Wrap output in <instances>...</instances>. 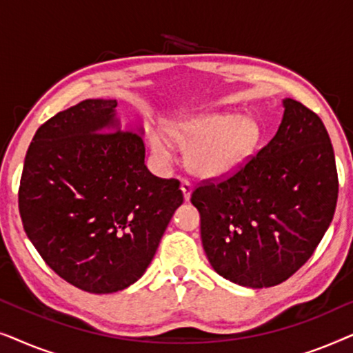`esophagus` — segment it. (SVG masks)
Instances as JSON below:
<instances>
[{"mask_svg":"<svg viewBox=\"0 0 353 353\" xmlns=\"http://www.w3.org/2000/svg\"><path fill=\"white\" fill-rule=\"evenodd\" d=\"M181 192H183V197H185V201H190L191 192H192V186H191V183L183 181V183H181Z\"/></svg>","mask_w":353,"mask_h":353,"instance_id":"esophagus-1","label":"esophagus"}]
</instances>
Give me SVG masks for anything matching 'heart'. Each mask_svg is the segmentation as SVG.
<instances>
[{
  "label": "heart",
  "instance_id": "obj_1",
  "mask_svg": "<svg viewBox=\"0 0 353 353\" xmlns=\"http://www.w3.org/2000/svg\"><path fill=\"white\" fill-rule=\"evenodd\" d=\"M165 134L186 149L188 172L201 180H223L248 163L262 141V128L252 115L204 112L172 119L163 125ZM162 132L149 133L152 152L161 159L170 154Z\"/></svg>",
  "mask_w": 353,
  "mask_h": 353
}]
</instances>
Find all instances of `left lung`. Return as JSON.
Masks as SVG:
<instances>
[{
    "mask_svg": "<svg viewBox=\"0 0 353 353\" xmlns=\"http://www.w3.org/2000/svg\"><path fill=\"white\" fill-rule=\"evenodd\" d=\"M272 141L220 183L192 191L212 268L239 286L272 288L320 244L336 210L337 170L321 119L291 98Z\"/></svg>",
    "mask_w": 353,
    "mask_h": 353,
    "instance_id": "obj_1",
    "label": "left lung"
}]
</instances>
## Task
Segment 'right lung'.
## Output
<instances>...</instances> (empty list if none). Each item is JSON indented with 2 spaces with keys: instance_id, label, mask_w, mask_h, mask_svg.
<instances>
[{
  "instance_id": "obj_1",
  "label": "right lung",
  "mask_w": 353,
  "mask_h": 353,
  "mask_svg": "<svg viewBox=\"0 0 353 353\" xmlns=\"http://www.w3.org/2000/svg\"><path fill=\"white\" fill-rule=\"evenodd\" d=\"M115 99H85L37 130L19 188L23 230L50 268L91 294L122 291L154 259L180 181L144 165L143 127L122 128Z\"/></svg>"
}]
</instances>
